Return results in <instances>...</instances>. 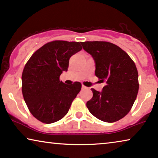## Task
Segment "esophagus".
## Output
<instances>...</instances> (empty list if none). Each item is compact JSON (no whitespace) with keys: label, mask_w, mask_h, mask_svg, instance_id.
<instances>
[{"label":"esophagus","mask_w":158,"mask_h":158,"mask_svg":"<svg viewBox=\"0 0 158 158\" xmlns=\"http://www.w3.org/2000/svg\"><path fill=\"white\" fill-rule=\"evenodd\" d=\"M81 87H82V89H87V87H86V86H85L84 85H82Z\"/></svg>","instance_id":"34e87169"}]
</instances>
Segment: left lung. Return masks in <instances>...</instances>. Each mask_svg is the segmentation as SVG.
Instances as JSON below:
<instances>
[{
	"label": "left lung",
	"instance_id": "1",
	"mask_svg": "<svg viewBox=\"0 0 158 158\" xmlns=\"http://www.w3.org/2000/svg\"><path fill=\"white\" fill-rule=\"evenodd\" d=\"M95 62V75L106 85L102 92L92 89L93 97L86 102L90 113L106 123H114L128 114L139 89L138 72L132 59L114 44L81 42Z\"/></svg>",
	"mask_w": 158,
	"mask_h": 158
}]
</instances>
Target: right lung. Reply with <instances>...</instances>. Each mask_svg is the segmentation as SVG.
I'll return each instance as SVG.
<instances>
[{
  "label": "right lung",
  "instance_id": "right-lung-1",
  "mask_svg": "<svg viewBox=\"0 0 158 158\" xmlns=\"http://www.w3.org/2000/svg\"><path fill=\"white\" fill-rule=\"evenodd\" d=\"M81 49V42H48L26 64L21 78L23 99L33 116L41 123L51 124L63 118L81 90L80 82L69 85L59 77L68 70L70 57Z\"/></svg>",
  "mask_w": 158,
  "mask_h": 158
}]
</instances>
